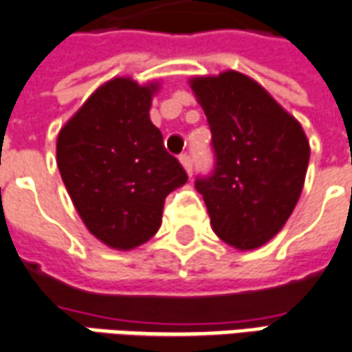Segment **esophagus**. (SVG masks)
Returning <instances> with one entry per match:
<instances>
[{
  "label": "esophagus",
  "mask_w": 352,
  "mask_h": 352,
  "mask_svg": "<svg viewBox=\"0 0 352 352\" xmlns=\"http://www.w3.org/2000/svg\"><path fill=\"white\" fill-rule=\"evenodd\" d=\"M179 160H181L183 168L186 169V173H188V175H192V158H190L188 154H181V156H179Z\"/></svg>",
  "instance_id": "esophagus-1"
}]
</instances>
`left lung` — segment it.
Instances as JSON below:
<instances>
[{"instance_id":"obj_1","label":"left lung","mask_w":352,"mask_h":352,"mask_svg":"<svg viewBox=\"0 0 352 352\" xmlns=\"http://www.w3.org/2000/svg\"><path fill=\"white\" fill-rule=\"evenodd\" d=\"M211 129L215 168L196 179L213 232L255 250L280 232L303 190L309 141L303 127L257 82L227 70L190 80Z\"/></svg>"}]
</instances>
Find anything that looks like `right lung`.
I'll return each mask as SVG.
<instances>
[{"instance_id":"1","label":"right lung","mask_w":352,"mask_h":352,"mask_svg":"<svg viewBox=\"0 0 352 352\" xmlns=\"http://www.w3.org/2000/svg\"><path fill=\"white\" fill-rule=\"evenodd\" d=\"M158 83L114 78L91 95L56 139V166L85 227L102 244L133 250L158 232L164 201L186 171L151 122Z\"/></svg>"}]
</instances>
